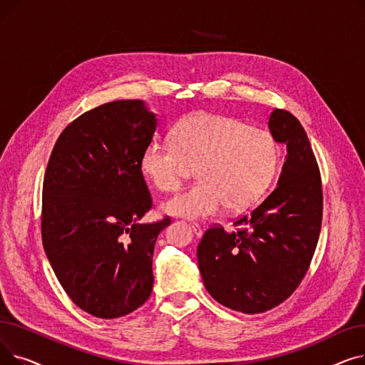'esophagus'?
Wrapping results in <instances>:
<instances>
[{
  "mask_svg": "<svg viewBox=\"0 0 365 365\" xmlns=\"http://www.w3.org/2000/svg\"><path fill=\"white\" fill-rule=\"evenodd\" d=\"M190 227H192V232L195 234L197 238H200L202 235V227L198 223H192V225H190Z\"/></svg>",
  "mask_w": 365,
  "mask_h": 365,
  "instance_id": "esophagus-1",
  "label": "esophagus"
}]
</instances>
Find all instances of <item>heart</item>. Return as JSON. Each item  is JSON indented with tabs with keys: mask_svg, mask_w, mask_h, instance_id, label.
<instances>
[{
	"mask_svg": "<svg viewBox=\"0 0 365 365\" xmlns=\"http://www.w3.org/2000/svg\"><path fill=\"white\" fill-rule=\"evenodd\" d=\"M281 165V146L269 130L217 113H195L173 128L171 142L153 139L140 171L161 192L178 190L189 167L198 183L167 200L163 212L201 220L226 207L238 213L262 200Z\"/></svg>",
	"mask_w": 365,
	"mask_h": 365,
	"instance_id": "b5f03b06",
	"label": "heart"
}]
</instances>
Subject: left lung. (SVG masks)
I'll return each instance as SVG.
<instances>
[{"label":"left lung","mask_w":365,"mask_h":365,"mask_svg":"<svg viewBox=\"0 0 365 365\" xmlns=\"http://www.w3.org/2000/svg\"><path fill=\"white\" fill-rule=\"evenodd\" d=\"M267 125L287 146L277 187L234 223L240 226L237 232L213 226L197 248L207 292L242 314L269 311L293 294L321 231V176L304 128L284 109H274Z\"/></svg>","instance_id":"1"}]
</instances>
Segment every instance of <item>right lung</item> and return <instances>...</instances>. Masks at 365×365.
Wrapping results in <instances>:
<instances>
[{
	"label": "right lung",
	"mask_w": 365,
	"mask_h": 365,
	"mask_svg": "<svg viewBox=\"0 0 365 365\" xmlns=\"http://www.w3.org/2000/svg\"><path fill=\"white\" fill-rule=\"evenodd\" d=\"M155 130L143 101H115L72 121L48 160L43 245L66 294L93 317H124L152 293L153 247L170 225L139 222L152 207L140 155Z\"/></svg>",
	"instance_id": "right-lung-1"
}]
</instances>
